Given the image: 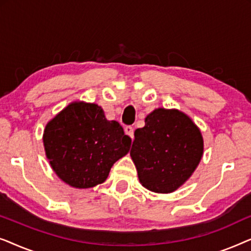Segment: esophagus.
I'll use <instances>...</instances> for the list:
<instances>
[{
  "instance_id": "1",
  "label": "esophagus",
  "mask_w": 251,
  "mask_h": 251,
  "mask_svg": "<svg viewBox=\"0 0 251 251\" xmlns=\"http://www.w3.org/2000/svg\"><path fill=\"white\" fill-rule=\"evenodd\" d=\"M125 132H126V135H128L130 138L133 139V128L131 126H126L125 128Z\"/></svg>"
}]
</instances>
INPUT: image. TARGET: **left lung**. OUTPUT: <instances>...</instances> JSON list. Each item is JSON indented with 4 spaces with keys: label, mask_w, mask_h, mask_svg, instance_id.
I'll return each instance as SVG.
<instances>
[{
    "label": "left lung",
    "mask_w": 251,
    "mask_h": 251,
    "mask_svg": "<svg viewBox=\"0 0 251 251\" xmlns=\"http://www.w3.org/2000/svg\"><path fill=\"white\" fill-rule=\"evenodd\" d=\"M203 138L190 116L178 109L156 108L135 131L130 155L140 184L155 193L180 187L200 163Z\"/></svg>",
    "instance_id": "8db88e82"
}]
</instances>
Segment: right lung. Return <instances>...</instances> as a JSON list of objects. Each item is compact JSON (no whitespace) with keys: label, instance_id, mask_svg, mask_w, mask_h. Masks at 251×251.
Wrapping results in <instances>:
<instances>
[{"label":"right lung","instance_id":"add662e5","mask_svg":"<svg viewBox=\"0 0 251 251\" xmlns=\"http://www.w3.org/2000/svg\"><path fill=\"white\" fill-rule=\"evenodd\" d=\"M46 155L58 177L75 188L104 183L113 164L129 152L131 138L108 121L97 104L71 102L48 122Z\"/></svg>","mask_w":251,"mask_h":251}]
</instances>
